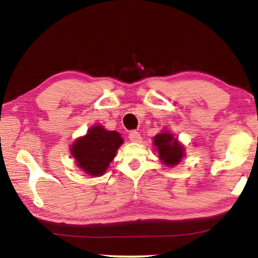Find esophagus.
<instances>
[{
  "label": "esophagus",
  "mask_w": 258,
  "mask_h": 258,
  "mask_svg": "<svg viewBox=\"0 0 258 258\" xmlns=\"http://www.w3.org/2000/svg\"><path fill=\"white\" fill-rule=\"evenodd\" d=\"M128 139H130V141H132V142H141V140H142L140 133L135 132V131H132V132L128 134Z\"/></svg>",
  "instance_id": "obj_1"
}]
</instances>
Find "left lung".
I'll list each match as a JSON object with an SVG mask.
<instances>
[{
  "instance_id": "left-lung-1",
  "label": "left lung",
  "mask_w": 258,
  "mask_h": 258,
  "mask_svg": "<svg viewBox=\"0 0 258 258\" xmlns=\"http://www.w3.org/2000/svg\"><path fill=\"white\" fill-rule=\"evenodd\" d=\"M154 143L158 150L159 158L164 161L166 165L174 166L183 157L184 148L177 142L176 139L173 138L171 133H159L154 139Z\"/></svg>"
}]
</instances>
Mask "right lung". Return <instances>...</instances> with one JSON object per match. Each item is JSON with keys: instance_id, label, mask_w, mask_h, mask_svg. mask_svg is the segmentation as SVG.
<instances>
[{"instance_id": "obj_1", "label": "right lung", "mask_w": 258, "mask_h": 258, "mask_svg": "<svg viewBox=\"0 0 258 258\" xmlns=\"http://www.w3.org/2000/svg\"><path fill=\"white\" fill-rule=\"evenodd\" d=\"M121 143L123 139L118 132L107 131L97 125L74 143L72 154L80 168L86 174L100 176L106 172Z\"/></svg>"}]
</instances>
